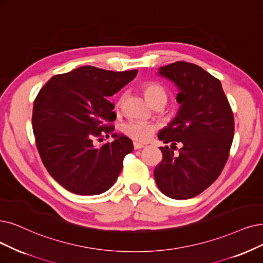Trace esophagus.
Here are the masks:
<instances>
[{
    "label": "esophagus",
    "instance_id": "1",
    "mask_svg": "<svg viewBox=\"0 0 263 263\" xmlns=\"http://www.w3.org/2000/svg\"><path fill=\"white\" fill-rule=\"evenodd\" d=\"M143 146H144V145H143L142 143H139V142H134V149H135V150L142 149Z\"/></svg>",
    "mask_w": 263,
    "mask_h": 263
}]
</instances>
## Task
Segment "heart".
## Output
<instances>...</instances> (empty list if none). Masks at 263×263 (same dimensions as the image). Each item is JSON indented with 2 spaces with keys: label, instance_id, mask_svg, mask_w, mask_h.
I'll return each instance as SVG.
<instances>
[{
  "label": "heart",
  "instance_id": "heart-1",
  "mask_svg": "<svg viewBox=\"0 0 263 263\" xmlns=\"http://www.w3.org/2000/svg\"><path fill=\"white\" fill-rule=\"evenodd\" d=\"M142 90L145 98L148 99V101L151 104H153L157 100H166L167 98L166 91L160 84L151 83V82L145 83L143 84ZM121 101L122 99L120 100V102ZM122 130L126 136H128L129 138L139 142H144L152 137L153 134L156 130V127L155 125L151 123L141 122V121H129L127 123L123 124Z\"/></svg>",
  "mask_w": 263,
  "mask_h": 263
}]
</instances>
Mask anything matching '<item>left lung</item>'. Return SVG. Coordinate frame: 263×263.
Listing matches in <instances>:
<instances>
[{
  "label": "left lung",
  "mask_w": 263,
  "mask_h": 263,
  "mask_svg": "<svg viewBox=\"0 0 263 263\" xmlns=\"http://www.w3.org/2000/svg\"><path fill=\"white\" fill-rule=\"evenodd\" d=\"M160 76L179 88L177 117L159 135L165 143L182 144L179 154L161 146L163 159L154 170L160 190L175 199L191 198L211 185L229 159L234 117L218 79L194 64L176 61ZM176 148V146H174Z\"/></svg>",
  "instance_id": "1"
}]
</instances>
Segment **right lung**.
Wrapping results in <instances>:
<instances>
[{
  "label": "right lung",
  "mask_w": 263,
  "mask_h": 263,
  "mask_svg": "<svg viewBox=\"0 0 263 263\" xmlns=\"http://www.w3.org/2000/svg\"><path fill=\"white\" fill-rule=\"evenodd\" d=\"M137 70L114 72L92 66L54 76L33 102L32 128L45 168L68 191L97 195L114 184L133 142L113 134L114 104L108 101L137 76Z\"/></svg>",
  "instance_id": "obj_1"
}]
</instances>
